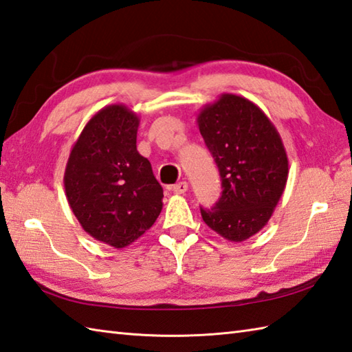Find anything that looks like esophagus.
<instances>
[{
  "label": "esophagus",
  "mask_w": 352,
  "mask_h": 352,
  "mask_svg": "<svg viewBox=\"0 0 352 352\" xmlns=\"http://www.w3.org/2000/svg\"><path fill=\"white\" fill-rule=\"evenodd\" d=\"M186 190H188V184L184 182V181L176 184V185L173 186V192H175V195H185Z\"/></svg>",
  "instance_id": "1"
}]
</instances>
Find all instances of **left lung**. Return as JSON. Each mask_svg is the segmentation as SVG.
Segmentation results:
<instances>
[{
    "mask_svg": "<svg viewBox=\"0 0 352 352\" xmlns=\"http://www.w3.org/2000/svg\"><path fill=\"white\" fill-rule=\"evenodd\" d=\"M200 135L216 161L221 196L202 219L223 239L240 243L267 225L281 199L289 160L276 127L250 100L221 94L197 116Z\"/></svg>",
    "mask_w": 352,
    "mask_h": 352,
    "instance_id": "left-lung-1",
    "label": "left lung"
}]
</instances>
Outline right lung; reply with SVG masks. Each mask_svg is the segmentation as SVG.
<instances>
[{"mask_svg":"<svg viewBox=\"0 0 352 352\" xmlns=\"http://www.w3.org/2000/svg\"><path fill=\"white\" fill-rule=\"evenodd\" d=\"M138 126L140 117L124 104L100 109L74 142L63 175L83 231L117 249L140 239L162 210V186L136 150Z\"/></svg>","mask_w":352,"mask_h":352,"instance_id":"add662e5","label":"right lung"}]
</instances>
